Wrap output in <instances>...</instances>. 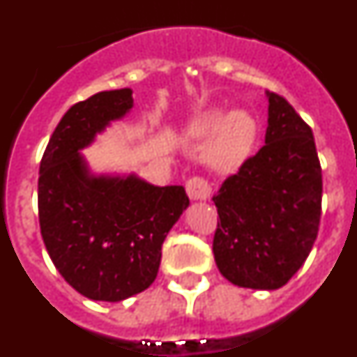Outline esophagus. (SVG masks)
<instances>
[{"mask_svg":"<svg viewBox=\"0 0 357 357\" xmlns=\"http://www.w3.org/2000/svg\"><path fill=\"white\" fill-rule=\"evenodd\" d=\"M185 191L191 200H207L211 197V184L204 176H191L185 182Z\"/></svg>","mask_w":357,"mask_h":357,"instance_id":"1","label":"esophagus"}]
</instances>
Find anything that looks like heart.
Returning <instances> with one entry per match:
<instances>
[{
  "instance_id": "heart-1",
  "label": "heart",
  "mask_w": 357,
  "mask_h": 357,
  "mask_svg": "<svg viewBox=\"0 0 357 357\" xmlns=\"http://www.w3.org/2000/svg\"><path fill=\"white\" fill-rule=\"evenodd\" d=\"M185 132L191 139H206L211 135L204 146V160L220 173L238 169L255 143V121L241 110L227 118L222 110H206L189 121Z\"/></svg>"
}]
</instances>
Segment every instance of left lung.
Segmentation results:
<instances>
[{
    "instance_id": "1",
    "label": "left lung",
    "mask_w": 357,
    "mask_h": 357,
    "mask_svg": "<svg viewBox=\"0 0 357 357\" xmlns=\"http://www.w3.org/2000/svg\"><path fill=\"white\" fill-rule=\"evenodd\" d=\"M214 261L241 288L279 289L305 263L321 216V168L313 130L268 93L264 146L227 176L213 197Z\"/></svg>"
}]
</instances>
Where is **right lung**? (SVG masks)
<instances>
[{"mask_svg":"<svg viewBox=\"0 0 357 357\" xmlns=\"http://www.w3.org/2000/svg\"><path fill=\"white\" fill-rule=\"evenodd\" d=\"M130 109V89L102 91L75 103L40 159L44 245L66 282L91 301L119 302L144 291L159 272L164 239L189 206L182 185L89 175L78 150Z\"/></svg>","mask_w":357,"mask_h":357,"instance_id":"add662e5","label":"right lung"}]
</instances>
